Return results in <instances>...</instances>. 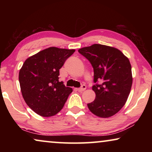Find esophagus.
<instances>
[{
	"mask_svg": "<svg viewBox=\"0 0 152 152\" xmlns=\"http://www.w3.org/2000/svg\"><path fill=\"white\" fill-rule=\"evenodd\" d=\"M86 85L83 84L82 86L80 87V88H77V91H79V92H82V91H84L86 90Z\"/></svg>",
	"mask_w": 152,
	"mask_h": 152,
	"instance_id": "obj_1",
	"label": "esophagus"
}]
</instances>
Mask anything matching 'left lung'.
Here are the masks:
<instances>
[{"label": "left lung", "instance_id": "left-lung-1", "mask_svg": "<svg viewBox=\"0 0 152 152\" xmlns=\"http://www.w3.org/2000/svg\"><path fill=\"white\" fill-rule=\"evenodd\" d=\"M91 62L94 70L92 89L95 99L87 104L90 111L100 118H109L117 113L129 95L133 77L129 60L115 48L93 44L78 50Z\"/></svg>", "mask_w": 152, "mask_h": 152}]
</instances>
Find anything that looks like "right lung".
I'll return each instance as SVG.
<instances>
[{
    "mask_svg": "<svg viewBox=\"0 0 152 152\" xmlns=\"http://www.w3.org/2000/svg\"><path fill=\"white\" fill-rule=\"evenodd\" d=\"M75 51L50 47L23 64L18 75L20 91L28 107L38 115L50 117L63 109L72 89L59 81V69Z\"/></svg>",
    "mask_w": 152,
    "mask_h": 152,
    "instance_id": "obj_1",
    "label": "right lung"
}]
</instances>
